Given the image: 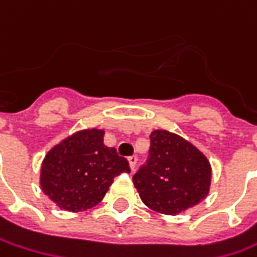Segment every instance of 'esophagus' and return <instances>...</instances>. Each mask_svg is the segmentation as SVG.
Listing matches in <instances>:
<instances>
[{"label":"esophagus","instance_id":"1","mask_svg":"<svg viewBox=\"0 0 257 257\" xmlns=\"http://www.w3.org/2000/svg\"><path fill=\"white\" fill-rule=\"evenodd\" d=\"M128 163H130V169L134 170L136 169V164H137V156H130L128 157Z\"/></svg>","mask_w":257,"mask_h":257}]
</instances>
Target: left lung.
Returning a JSON list of instances; mask_svg holds the SVG:
<instances>
[{
    "label": "left lung",
    "instance_id": "1",
    "mask_svg": "<svg viewBox=\"0 0 257 257\" xmlns=\"http://www.w3.org/2000/svg\"><path fill=\"white\" fill-rule=\"evenodd\" d=\"M212 167L190 142L167 130L150 134L149 159L133 176L134 187L152 210L177 214L207 196Z\"/></svg>",
    "mask_w": 257,
    "mask_h": 257
}]
</instances>
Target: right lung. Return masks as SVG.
I'll return each mask as SVG.
<instances>
[{
    "instance_id": "1",
    "label": "right lung",
    "mask_w": 257,
    "mask_h": 257,
    "mask_svg": "<svg viewBox=\"0 0 257 257\" xmlns=\"http://www.w3.org/2000/svg\"><path fill=\"white\" fill-rule=\"evenodd\" d=\"M130 173L128 162L104 144V130L68 136L45 154L40 184L63 210L81 212L103 200L114 177Z\"/></svg>"
}]
</instances>
